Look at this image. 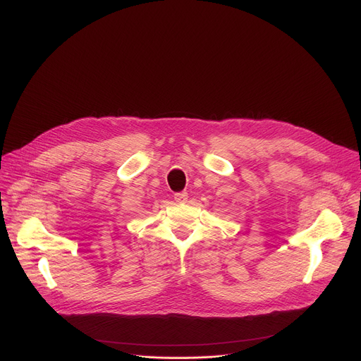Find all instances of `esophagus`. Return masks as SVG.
<instances>
[{"instance_id": "esophagus-1", "label": "esophagus", "mask_w": 361, "mask_h": 361, "mask_svg": "<svg viewBox=\"0 0 361 361\" xmlns=\"http://www.w3.org/2000/svg\"><path fill=\"white\" fill-rule=\"evenodd\" d=\"M175 201L182 204V202H186L188 201V193L186 192H179V193H175Z\"/></svg>"}]
</instances>
